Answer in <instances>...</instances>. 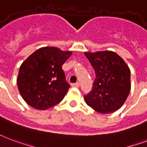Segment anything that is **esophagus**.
Returning <instances> with one entry per match:
<instances>
[{
  "mask_svg": "<svg viewBox=\"0 0 147 147\" xmlns=\"http://www.w3.org/2000/svg\"><path fill=\"white\" fill-rule=\"evenodd\" d=\"M71 86H73V87H79L80 84H79V82H76V83L71 84Z\"/></svg>",
  "mask_w": 147,
  "mask_h": 147,
  "instance_id": "34e87169",
  "label": "esophagus"
}]
</instances>
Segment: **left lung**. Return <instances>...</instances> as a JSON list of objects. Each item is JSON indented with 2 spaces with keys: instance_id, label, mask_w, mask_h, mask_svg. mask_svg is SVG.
Masks as SVG:
<instances>
[{
  "instance_id": "8db88e82",
  "label": "left lung",
  "mask_w": 147,
  "mask_h": 147,
  "mask_svg": "<svg viewBox=\"0 0 147 147\" xmlns=\"http://www.w3.org/2000/svg\"><path fill=\"white\" fill-rule=\"evenodd\" d=\"M96 73L86 104L100 113H112L122 107L131 88L130 70L120 56L111 51L85 52Z\"/></svg>"
}]
</instances>
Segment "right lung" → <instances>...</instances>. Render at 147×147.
I'll return each mask as SVG.
<instances>
[{
	"instance_id": "right-lung-1",
	"label": "right lung",
	"mask_w": 147,
	"mask_h": 147,
	"mask_svg": "<svg viewBox=\"0 0 147 147\" xmlns=\"http://www.w3.org/2000/svg\"><path fill=\"white\" fill-rule=\"evenodd\" d=\"M71 51L44 47L31 54L21 64L17 78L20 94L29 106L47 109L59 103L69 90L62 65Z\"/></svg>"
}]
</instances>
